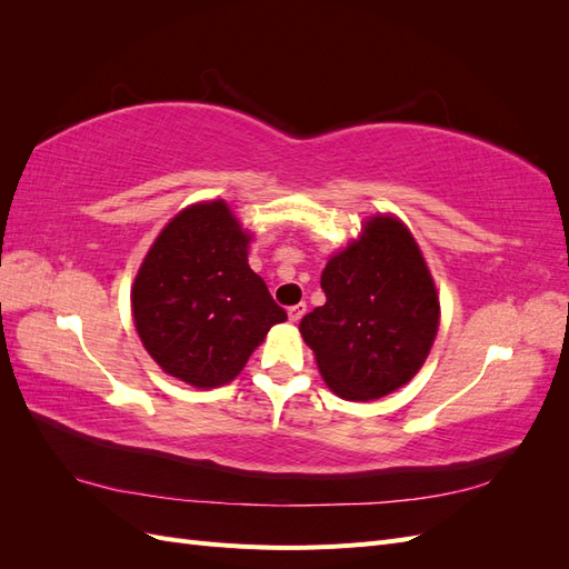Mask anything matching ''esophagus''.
<instances>
[{"label": "esophagus", "mask_w": 569, "mask_h": 569, "mask_svg": "<svg viewBox=\"0 0 569 569\" xmlns=\"http://www.w3.org/2000/svg\"><path fill=\"white\" fill-rule=\"evenodd\" d=\"M303 313H306V303H297V306L287 308V316L291 322H299L303 318Z\"/></svg>", "instance_id": "obj_1"}]
</instances>
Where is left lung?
<instances>
[{
    "mask_svg": "<svg viewBox=\"0 0 569 569\" xmlns=\"http://www.w3.org/2000/svg\"><path fill=\"white\" fill-rule=\"evenodd\" d=\"M325 306L299 330L337 396L372 401L408 385L439 330V297L422 251L393 216H372L363 234L327 261Z\"/></svg>",
    "mask_w": 569,
    "mask_h": 569,
    "instance_id": "8db88e82",
    "label": "left lung"
}]
</instances>
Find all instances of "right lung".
Wrapping results in <instances>:
<instances>
[{
  "label": "right lung",
  "instance_id": "1",
  "mask_svg": "<svg viewBox=\"0 0 569 569\" xmlns=\"http://www.w3.org/2000/svg\"><path fill=\"white\" fill-rule=\"evenodd\" d=\"M251 234L230 206H187L157 237L132 284V318L163 372L211 389L232 382L284 308L249 268Z\"/></svg>",
  "mask_w": 569,
  "mask_h": 569
}]
</instances>
